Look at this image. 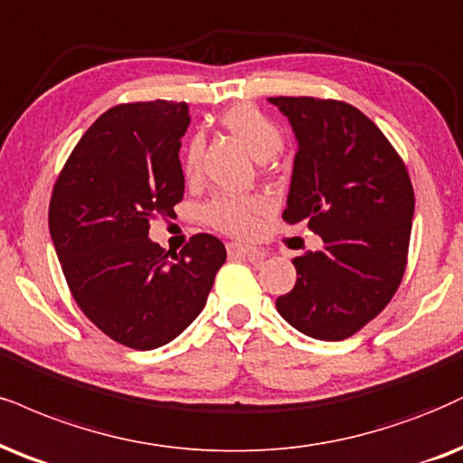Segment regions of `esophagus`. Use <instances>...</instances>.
Segmentation results:
<instances>
[{"label":"esophagus","mask_w":463,"mask_h":463,"mask_svg":"<svg viewBox=\"0 0 463 463\" xmlns=\"http://www.w3.org/2000/svg\"><path fill=\"white\" fill-rule=\"evenodd\" d=\"M227 253H230L232 258H264V250L244 242H230L227 244Z\"/></svg>","instance_id":"esophagus-1"}]
</instances>
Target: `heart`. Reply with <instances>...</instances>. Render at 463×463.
Wrapping results in <instances>:
<instances>
[{
  "mask_svg": "<svg viewBox=\"0 0 463 463\" xmlns=\"http://www.w3.org/2000/svg\"><path fill=\"white\" fill-rule=\"evenodd\" d=\"M221 124L227 128L233 139L247 150L255 161L264 163L281 150L283 133L281 128L266 118L264 113L250 105H238L227 109L221 116ZM203 141L195 137L186 152V174L188 178H195L202 163ZM266 202L258 197H214L203 208V216L216 230L232 233V236H244L253 230L255 219L266 213Z\"/></svg>",
  "mask_w": 463,
  "mask_h": 463,
  "instance_id": "obj_1",
  "label": "heart"
}]
</instances>
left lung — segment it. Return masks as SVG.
Here are the masks:
<instances>
[{"label": "left lung", "mask_w": 463, "mask_h": 463, "mask_svg": "<svg viewBox=\"0 0 463 463\" xmlns=\"http://www.w3.org/2000/svg\"><path fill=\"white\" fill-rule=\"evenodd\" d=\"M288 118L298 152L283 219L307 222L324 249L298 255L277 311L302 335L341 341L389 305L406 270L412 182L371 119L339 100L268 99Z\"/></svg>", "instance_id": "left-lung-1"}]
</instances>
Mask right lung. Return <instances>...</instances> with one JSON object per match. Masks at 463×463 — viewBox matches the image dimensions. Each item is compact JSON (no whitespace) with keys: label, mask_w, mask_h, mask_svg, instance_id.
<instances>
[{"label":"right lung","mask_w":463,"mask_h":463,"mask_svg":"<svg viewBox=\"0 0 463 463\" xmlns=\"http://www.w3.org/2000/svg\"><path fill=\"white\" fill-rule=\"evenodd\" d=\"M186 102L118 105L85 130L55 182L49 232L81 311L133 350L161 347L205 307L225 247L197 233L180 253L147 238L184 195Z\"/></svg>","instance_id":"obj_1"}]
</instances>
